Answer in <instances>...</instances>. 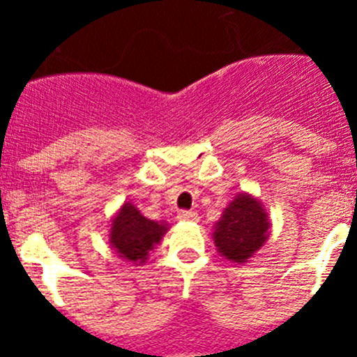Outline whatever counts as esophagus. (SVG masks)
Masks as SVG:
<instances>
[{
    "instance_id": "obj_1",
    "label": "esophagus",
    "mask_w": 357,
    "mask_h": 357,
    "mask_svg": "<svg viewBox=\"0 0 357 357\" xmlns=\"http://www.w3.org/2000/svg\"><path fill=\"white\" fill-rule=\"evenodd\" d=\"M178 219L179 221H186V222H195L199 221V214L193 211H181L178 214Z\"/></svg>"
}]
</instances>
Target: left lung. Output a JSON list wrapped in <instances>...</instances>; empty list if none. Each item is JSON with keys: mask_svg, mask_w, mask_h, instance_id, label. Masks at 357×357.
<instances>
[{"mask_svg": "<svg viewBox=\"0 0 357 357\" xmlns=\"http://www.w3.org/2000/svg\"><path fill=\"white\" fill-rule=\"evenodd\" d=\"M269 226L261 202L248 193H238L215 222L212 238L219 254L242 264L264 245Z\"/></svg>", "mask_w": 357, "mask_h": 357, "instance_id": "1", "label": "left lung"}]
</instances>
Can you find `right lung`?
<instances>
[{"label": "right lung", "instance_id": "obj_1", "mask_svg": "<svg viewBox=\"0 0 357 357\" xmlns=\"http://www.w3.org/2000/svg\"><path fill=\"white\" fill-rule=\"evenodd\" d=\"M167 229L169 226L164 221L146 219L131 202H126L112 219L109 243L119 257L142 266Z\"/></svg>", "mask_w": 357, "mask_h": 357}]
</instances>
